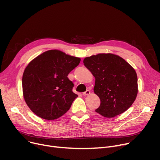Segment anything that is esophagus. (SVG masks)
Returning a JSON list of instances; mask_svg holds the SVG:
<instances>
[{
  "mask_svg": "<svg viewBox=\"0 0 160 160\" xmlns=\"http://www.w3.org/2000/svg\"><path fill=\"white\" fill-rule=\"evenodd\" d=\"M90 93H91L90 91H89V90H87L86 91L83 92V96H88V95H90Z\"/></svg>",
  "mask_w": 160,
  "mask_h": 160,
  "instance_id": "esophagus-1",
  "label": "esophagus"
}]
</instances>
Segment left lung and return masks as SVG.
Wrapping results in <instances>:
<instances>
[{
	"label": "left lung",
	"instance_id": "1",
	"mask_svg": "<svg viewBox=\"0 0 160 160\" xmlns=\"http://www.w3.org/2000/svg\"><path fill=\"white\" fill-rule=\"evenodd\" d=\"M83 62L95 78L93 91L100 99L95 112L112 118L127 111L138 92L135 69L122 58L112 53L86 57Z\"/></svg>",
	"mask_w": 160,
	"mask_h": 160
}]
</instances>
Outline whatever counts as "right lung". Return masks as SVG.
Instances as JSON below:
<instances>
[{
  "label": "right lung",
  "mask_w": 160,
  "mask_h": 160,
  "mask_svg": "<svg viewBox=\"0 0 160 160\" xmlns=\"http://www.w3.org/2000/svg\"><path fill=\"white\" fill-rule=\"evenodd\" d=\"M81 59L59 50L38 56L25 68L22 78L23 97L27 106L42 119L52 121L68 111L78 95L67 77Z\"/></svg>",
  "instance_id": "1"
}]
</instances>
